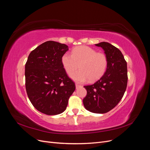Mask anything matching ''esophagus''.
<instances>
[{
	"instance_id": "obj_1",
	"label": "esophagus",
	"mask_w": 150,
	"mask_h": 150,
	"mask_svg": "<svg viewBox=\"0 0 150 150\" xmlns=\"http://www.w3.org/2000/svg\"><path fill=\"white\" fill-rule=\"evenodd\" d=\"M81 86V85H79V84H76V89H78V88H79V87Z\"/></svg>"
}]
</instances>
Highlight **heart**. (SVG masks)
Here are the masks:
<instances>
[{
    "instance_id": "obj_1",
    "label": "heart",
    "mask_w": 150,
    "mask_h": 150,
    "mask_svg": "<svg viewBox=\"0 0 150 150\" xmlns=\"http://www.w3.org/2000/svg\"><path fill=\"white\" fill-rule=\"evenodd\" d=\"M64 70L70 74L77 69L80 70L71 74L72 79L77 82H84L89 79L94 81L104 74L108 67V59L105 54L97 52L88 46H79L72 49L71 54L65 53L61 58Z\"/></svg>"
}]
</instances>
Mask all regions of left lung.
<instances>
[{"mask_svg":"<svg viewBox=\"0 0 150 150\" xmlns=\"http://www.w3.org/2000/svg\"><path fill=\"white\" fill-rule=\"evenodd\" d=\"M95 45L103 49L108 67L96 83L84 86L87 94L83 104L87 110L103 114L114 108L123 96L128 83L127 63L121 52L112 44L102 42Z\"/></svg>","mask_w":150,"mask_h":150,"instance_id":"1","label":"left lung"}]
</instances>
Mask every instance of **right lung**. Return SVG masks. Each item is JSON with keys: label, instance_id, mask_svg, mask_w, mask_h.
<instances>
[{"label": "right lung", "instance_id": "1", "mask_svg": "<svg viewBox=\"0 0 150 150\" xmlns=\"http://www.w3.org/2000/svg\"><path fill=\"white\" fill-rule=\"evenodd\" d=\"M68 50L64 44L49 40L31 51L25 63L27 94L34 107L44 114L64 112L76 89L61 62Z\"/></svg>", "mask_w": 150, "mask_h": 150}]
</instances>
